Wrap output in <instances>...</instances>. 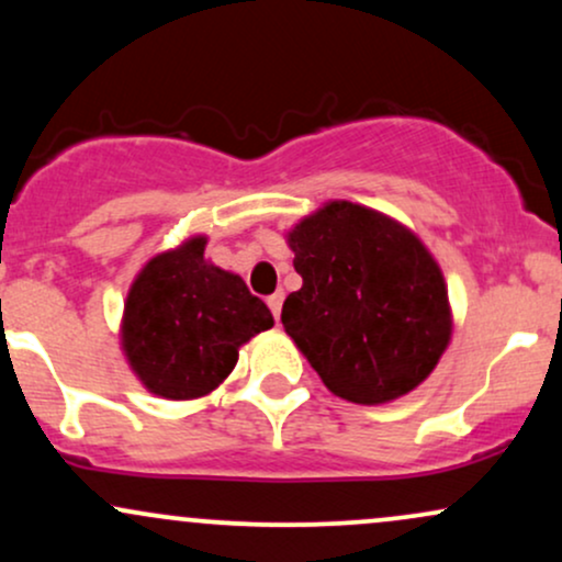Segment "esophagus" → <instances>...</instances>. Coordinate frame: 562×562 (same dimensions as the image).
I'll use <instances>...</instances> for the list:
<instances>
[{
	"label": "esophagus",
	"instance_id": "34e87169",
	"mask_svg": "<svg viewBox=\"0 0 562 562\" xmlns=\"http://www.w3.org/2000/svg\"><path fill=\"white\" fill-rule=\"evenodd\" d=\"M282 301H285V293H274V295H269L267 299V303H269V308H272V314H274V319L280 322V312H282Z\"/></svg>",
	"mask_w": 562,
	"mask_h": 562
}]
</instances>
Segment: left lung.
I'll return each mask as SVG.
<instances>
[{"mask_svg": "<svg viewBox=\"0 0 562 562\" xmlns=\"http://www.w3.org/2000/svg\"><path fill=\"white\" fill-rule=\"evenodd\" d=\"M303 285L282 325L335 396L385 404L447 351V282L420 237L367 205L330 200L288 232Z\"/></svg>", "mask_w": 562, "mask_h": 562, "instance_id": "8db88e82", "label": "left lung"}]
</instances>
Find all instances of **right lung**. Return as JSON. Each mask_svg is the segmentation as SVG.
I'll use <instances>...</instances> for the list:
<instances>
[{
	"label": "right lung",
	"instance_id": "obj_1",
	"mask_svg": "<svg viewBox=\"0 0 562 562\" xmlns=\"http://www.w3.org/2000/svg\"><path fill=\"white\" fill-rule=\"evenodd\" d=\"M205 237L153 256L134 277L121 319V348L139 383L184 402L209 396L235 370L240 346L274 325L240 274L205 259Z\"/></svg>",
	"mask_w": 562,
	"mask_h": 562
}]
</instances>
